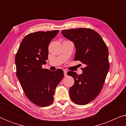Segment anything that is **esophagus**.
I'll use <instances>...</instances> for the list:
<instances>
[{
	"instance_id": "1",
	"label": "esophagus",
	"mask_w": 126,
	"mask_h": 126,
	"mask_svg": "<svg viewBox=\"0 0 126 126\" xmlns=\"http://www.w3.org/2000/svg\"><path fill=\"white\" fill-rule=\"evenodd\" d=\"M63 73H64V76H67V71L66 70H63Z\"/></svg>"
}]
</instances>
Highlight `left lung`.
Listing matches in <instances>:
<instances>
[{
	"label": "left lung",
	"instance_id": "obj_1",
	"mask_svg": "<svg viewBox=\"0 0 126 126\" xmlns=\"http://www.w3.org/2000/svg\"><path fill=\"white\" fill-rule=\"evenodd\" d=\"M61 33L75 44L74 60L86 65L80 75L72 71L67 73L75 80L69 88L70 97L76 104H87L97 97L104 85L110 68L107 46L101 36L91 29H69Z\"/></svg>",
	"mask_w": 126,
	"mask_h": 126
}]
</instances>
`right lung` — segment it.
<instances>
[{
    "label": "right lung",
    "instance_id": "1",
    "mask_svg": "<svg viewBox=\"0 0 126 126\" xmlns=\"http://www.w3.org/2000/svg\"><path fill=\"white\" fill-rule=\"evenodd\" d=\"M59 30L37 32L22 41L15 56L16 76L27 97L34 104L46 107L54 100L55 89L63 77L61 69H43L47 60L48 46Z\"/></svg>",
    "mask_w": 126,
    "mask_h": 126
}]
</instances>
